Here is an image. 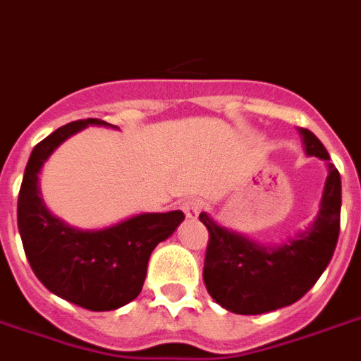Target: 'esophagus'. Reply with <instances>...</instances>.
Returning <instances> with one entry per match:
<instances>
[{"instance_id":"esophagus-1","label":"esophagus","mask_w":361,"mask_h":361,"mask_svg":"<svg viewBox=\"0 0 361 361\" xmlns=\"http://www.w3.org/2000/svg\"><path fill=\"white\" fill-rule=\"evenodd\" d=\"M202 209H204V202L198 200V198H189V200L183 202V213L189 219H196V216L200 215Z\"/></svg>"}]
</instances>
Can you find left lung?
Listing matches in <instances>:
<instances>
[{
    "label": "left lung",
    "mask_w": 361,
    "mask_h": 361,
    "mask_svg": "<svg viewBox=\"0 0 361 361\" xmlns=\"http://www.w3.org/2000/svg\"><path fill=\"white\" fill-rule=\"evenodd\" d=\"M306 154L328 161L326 148L310 130H300ZM341 219V178L328 163L321 211L306 231L283 245H257L216 226L206 213L200 222L209 231L204 283L215 302L239 315H259L302 298L334 256Z\"/></svg>",
    "instance_id": "8db88e82"
}]
</instances>
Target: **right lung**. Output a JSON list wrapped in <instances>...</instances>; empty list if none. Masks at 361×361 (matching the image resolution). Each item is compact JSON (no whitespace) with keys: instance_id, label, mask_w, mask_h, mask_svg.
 <instances>
[{"instance_id":"1","label":"right lung","mask_w":361,"mask_h":361,"mask_svg":"<svg viewBox=\"0 0 361 361\" xmlns=\"http://www.w3.org/2000/svg\"><path fill=\"white\" fill-rule=\"evenodd\" d=\"M99 118L75 120L31 152L18 195V230L37 278L49 291L90 312H109L139 297L154 248L171 237L181 211L142 213L98 231H81L55 219L40 198L38 172L63 140Z\"/></svg>"}]
</instances>
